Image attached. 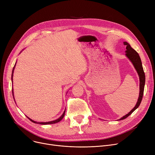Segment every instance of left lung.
<instances>
[{
    "label": "left lung",
    "instance_id": "8db88e82",
    "mask_svg": "<svg viewBox=\"0 0 155 155\" xmlns=\"http://www.w3.org/2000/svg\"><path fill=\"white\" fill-rule=\"evenodd\" d=\"M124 45L126 46V54L127 56V58L131 61L133 63L134 68H136L138 75H139L140 77V96L139 98H138L137 102L136 105H135V107L130 111L127 114L124 116L122 118H120L119 120H123L126 118H127L128 116H129L131 114L140 106V105L142 99H143V93H144V84H145V74L143 70V68L142 66V63L140 57V55L138 54V53L134 50L133 48H131V46H130L129 43L127 42H124Z\"/></svg>",
    "mask_w": 155,
    "mask_h": 155
}]
</instances>
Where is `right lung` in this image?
<instances>
[{
    "instance_id": "1",
    "label": "right lung",
    "mask_w": 155,
    "mask_h": 155,
    "mask_svg": "<svg viewBox=\"0 0 155 155\" xmlns=\"http://www.w3.org/2000/svg\"><path fill=\"white\" fill-rule=\"evenodd\" d=\"M14 67H15V66L14 67V68H13V70H12V77H13V72H14ZM12 95H13V89H12ZM64 113H65V110L64 111V112H63V114H62V116L60 117V118H58V119H56V120H53V121H50V122H47V123H38V122H35V121H34V120H31V119H29L28 117V118L30 120H31L32 122H33L34 123H37V124H54V123H58V122H60L63 118V117H64Z\"/></svg>"
}]
</instances>
